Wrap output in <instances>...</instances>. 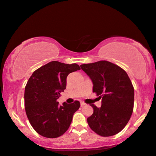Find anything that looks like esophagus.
I'll list each match as a JSON object with an SVG mask.
<instances>
[{"label":"esophagus","mask_w":156,"mask_h":156,"mask_svg":"<svg viewBox=\"0 0 156 156\" xmlns=\"http://www.w3.org/2000/svg\"><path fill=\"white\" fill-rule=\"evenodd\" d=\"M80 105L81 106H85V105H86V104L84 102H80Z\"/></svg>","instance_id":"34e87169"}]
</instances>
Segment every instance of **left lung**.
Instances as JSON below:
<instances>
[{
  "instance_id": "1",
  "label": "left lung",
  "mask_w": 156,
  "mask_h": 156,
  "mask_svg": "<svg viewBox=\"0 0 156 156\" xmlns=\"http://www.w3.org/2000/svg\"><path fill=\"white\" fill-rule=\"evenodd\" d=\"M93 81V92L102 98V106L91 105L93 113L87 119L92 130L102 136L120 132L130 119L134 103V90L126 72L107 61L80 66Z\"/></svg>"
}]
</instances>
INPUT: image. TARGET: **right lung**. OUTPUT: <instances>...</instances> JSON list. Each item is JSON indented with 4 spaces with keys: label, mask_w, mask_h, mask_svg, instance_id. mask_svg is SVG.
Listing matches in <instances>:
<instances>
[{
    "label": "right lung",
    "mask_w": 156,
    "mask_h": 156,
    "mask_svg": "<svg viewBox=\"0 0 156 156\" xmlns=\"http://www.w3.org/2000/svg\"><path fill=\"white\" fill-rule=\"evenodd\" d=\"M76 63L67 64L54 61L34 71L25 89L27 117L33 129L44 137L54 139L69 129L79 101L58 105L57 99L66 87L69 73L80 70Z\"/></svg>",
    "instance_id": "obj_1"
}]
</instances>
